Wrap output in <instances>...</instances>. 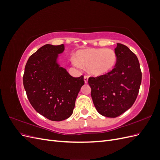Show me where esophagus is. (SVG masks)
Instances as JSON below:
<instances>
[{
  "mask_svg": "<svg viewBox=\"0 0 160 160\" xmlns=\"http://www.w3.org/2000/svg\"><path fill=\"white\" fill-rule=\"evenodd\" d=\"M88 79H89V76H88V75H85L84 76V81H85V83H88Z\"/></svg>",
  "mask_w": 160,
  "mask_h": 160,
  "instance_id": "1",
  "label": "esophagus"
}]
</instances>
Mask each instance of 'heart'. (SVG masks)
<instances>
[{
	"instance_id": "b5f03b06",
	"label": "heart",
	"mask_w": 160,
	"mask_h": 160,
	"mask_svg": "<svg viewBox=\"0 0 160 160\" xmlns=\"http://www.w3.org/2000/svg\"><path fill=\"white\" fill-rule=\"evenodd\" d=\"M117 62V55L110 49H87L76 53L75 66L88 67L89 73L94 76L108 74L114 68Z\"/></svg>"
}]
</instances>
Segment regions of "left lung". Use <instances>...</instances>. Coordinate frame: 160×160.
I'll use <instances>...</instances> for the list:
<instances>
[{"instance_id":"8db88e82","label":"left lung","mask_w":160,"mask_h":160,"mask_svg":"<svg viewBox=\"0 0 160 160\" xmlns=\"http://www.w3.org/2000/svg\"><path fill=\"white\" fill-rule=\"evenodd\" d=\"M115 52L117 62L114 69L108 74L88 79L97 111L108 118L118 117L132 107L142 83L137 56L121 43H117Z\"/></svg>"}]
</instances>
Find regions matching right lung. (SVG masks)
<instances>
[{"label":"right lung","mask_w":160,"mask_h":160,"mask_svg":"<svg viewBox=\"0 0 160 160\" xmlns=\"http://www.w3.org/2000/svg\"><path fill=\"white\" fill-rule=\"evenodd\" d=\"M64 45H45L29 57L23 75L27 98L37 112L51 121L69 118L85 83L83 76L73 77L57 62Z\"/></svg>","instance_id":"1"}]
</instances>
